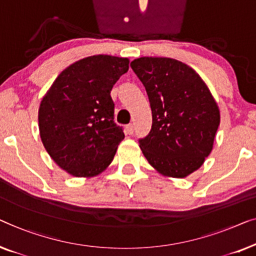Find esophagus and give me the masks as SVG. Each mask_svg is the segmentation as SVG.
Returning a JSON list of instances; mask_svg holds the SVG:
<instances>
[{"label":"esophagus","mask_w":256,"mask_h":256,"mask_svg":"<svg viewBox=\"0 0 256 256\" xmlns=\"http://www.w3.org/2000/svg\"><path fill=\"white\" fill-rule=\"evenodd\" d=\"M126 133L128 134H133V125L132 124H128L126 125Z\"/></svg>","instance_id":"esophagus-1"}]
</instances>
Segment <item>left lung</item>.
Returning <instances> with one entry per match:
<instances>
[{"label":"left lung","instance_id":"left-lung-1","mask_svg":"<svg viewBox=\"0 0 256 256\" xmlns=\"http://www.w3.org/2000/svg\"><path fill=\"white\" fill-rule=\"evenodd\" d=\"M152 109V128L139 146L164 176L186 178L203 164L220 123L217 103L192 67L170 58L144 56L131 62Z\"/></svg>","mask_w":256,"mask_h":256}]
</instances>
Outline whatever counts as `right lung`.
Instances as JSON below:
<instances>
[{
	"label": "right lung",
	"instance_id": "right-lung-1",
	"mask_svg": "<svg viewBox=\"0 0 256 256\" xmlns=\"http://www.w3.org/2000/svg\"><path fill=\"white\" fill-rule=\"evenodd\" d=\"M128 58L92 56L72 64L42 97L40 138L53 161L76 178H92L114 160L124 139L110 92L128 70Z\"/></svg>",
	"mask_w": 256,
	"mask_h": 256
}]
</instances>
